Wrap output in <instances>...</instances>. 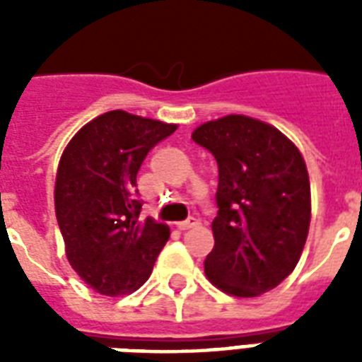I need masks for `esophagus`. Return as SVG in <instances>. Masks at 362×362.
<instances>
[{
	"label": "esophagus",
	"mask_w": 362,
	"mask_h": 362,
	"mask_svg": "<svg viewBox=\"0 0 362 362\" xmlns=\"http://www.w3.org/2000/svg\"><path fill=\"white\" fill-rule=\"evenodd\" d=\"M197 226H199V221L195 220V218H189V220L178 223V229H180V231H186V229H193V227H197Z\"/></svg>",
	"instance_id": "obj_1"
}]
</instances>
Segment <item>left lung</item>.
I'll return each instance as SVG.
<instances>
[{"mask_svg": "<svg viewBox=\"0 0 362 362\" xmlns=\"http://www.w3.org/2000/svg\"><path fill=\"white\" fill-rule=\"evenodd\" d=\"M218 161L214 247L204 259L212 286L259 297L291 274L312 218L308 169L280 129L244 115L204 122L192 133Z\"/></svg>", "mask_w": 362, "mask_h": 362, "instance_id": "left-lung-1", "label": "left lung"}]
</instances>
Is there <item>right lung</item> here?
<instances>
[{"label":"right lung","instance_id":"1","mask_svg":"<svg viewBox=\"0 0 362 362\" xmlns=\"http://www.w3.org/2000/svg\"><path fill=\"white\" fill-rule=\"evenodd\" d=\"M176 127L109 110L82 125L59 158L54 209L65 255L99 295L136 291L169 240L165 223L139 220L136 173L146 153Z\"/></svg>","mask_w":362,"mask_h":362}]
</instances>
